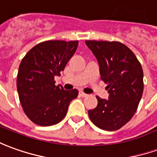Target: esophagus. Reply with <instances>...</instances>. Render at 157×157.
Wrapping results in <instances>:
<instances>
[{
	"label": "esophagus",
	"instance_id": "obj_1",
	"mask_svg": "<svg viewBox=\"0 0 157 157\" xmlns=\"http://www.w3.org/2000/svg\"><path fill=\"white\" fill-rule=\"evenodd\" d=\"M79 94H80V96H81V97H86V96H87V94H84L83 92H80Z\"/></svg>",
	"mask_w": 157,
	"mask_h": 157
}]
</instances>
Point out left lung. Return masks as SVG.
<instances>
[{"instance_id":"obj_1","label":"left lung","mask_w":157,"mask_h":157,"mask_svg":"<svg viewBox=\"0 0 157 157\" xmlns=\"http://www.w3.org/2000/svg\"><path fill=\"white\" fill-rule=\"evenodd\" d=\"M96 57L100 78L107 84L108 99L96 97V108L88 110L92 122L106 131H115L133 117L144 90L142 66L134 53L118 41L86 40Z\"/></svg>"}]
</instances>
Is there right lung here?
<instances>
[{
	"instance_id": "obj_1",
	"label": "right lung",
	"mask_w": 157,
	"mask_h": 157,
	"mask_svg": "<svg viewBox=\"0 0 157 157\" xmlns=\"http://www.w3.org/2000/svg\"><path fill=\"white\" fill-rule=\"evenodd\" d=\"M78 47L77 40H48L30 49L22 59L17 76L19 100L26 116L40 126H52L63 120L77 89L66 91L55 86Z\"/></svg>"
}]
</instances>
